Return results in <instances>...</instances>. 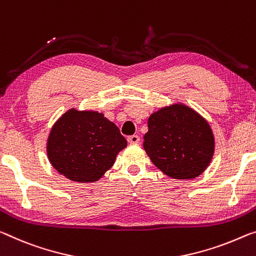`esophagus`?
I'll use <instances>...</instances> for the list:
<instances>
[{
    "label": "esophagus",
    "mask_w": 256,
    "mask_h": 256,
    "mask_svg": "<svg viewBox=\"0 0 256 256\" xmlns=\"http://www.w3.org/2000/svg\"><path fill=\"white\" fill-rule=\"evenodd\" d=\"M128 141L130 144H139L140 142V138L138 136H131L128 138Z\"/></svg>",
    "instance_id": "obj_1"
}]
</instances>
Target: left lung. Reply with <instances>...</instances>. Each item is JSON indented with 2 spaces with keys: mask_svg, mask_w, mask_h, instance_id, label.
<instances>
[{
  "mask_svg": "<svg viewBox=\"0 0 256 256\" xmlns=\"http://www.w3.org/2000/svg\"><path fill=\"white\" fill-rule=\"evenodd\" d=\"M144 139V148L152 164L168 176L179 180L200 176L216 149L208 122L181 102L152 112Z\"/></svg>",
  "mask_w": 256,
  "mask_h": 256,
  "instance_id": "obj_1",
  "label": "left lung"
}]
</instances>
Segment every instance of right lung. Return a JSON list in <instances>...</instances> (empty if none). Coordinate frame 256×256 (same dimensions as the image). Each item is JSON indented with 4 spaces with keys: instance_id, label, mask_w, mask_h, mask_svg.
<instances>
[{
    "instance_id": "1",
    "label": "right lung",
    "mask_w": 256,
    "mask_h": 256,
    "mask_svg": "<svg viewBox=\"0 0 256 256\" xmlns=\"http://www.w3.org/2000/svg\"><path fill=\"white\" fill-rule=\"evenodd\" d=\"M126 146L118 128L102 112L70 108L51 128L46 154L67 179L91 184L102 178Z\"/></svg>"
}]
</instances>
